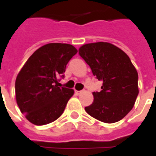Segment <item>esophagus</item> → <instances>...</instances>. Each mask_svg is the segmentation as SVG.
Here are the masks:
<instances>
[{"mask_svg": "<svg viewBox=\"0 0 156 156\" xmlns=\"http://www.w3.org/2000/svg\"><path fill=\"white\" fill-rule=\"evenodd\" d=\"M83 91H77V90H75V94H76L77 95H78V94H80Z\"/></svg>", "mask_w": 156, "mask_h": 156, "instance_id": "34e87169", "label": "esophagus"}]
</instances>
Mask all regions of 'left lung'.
<instances>
[{
  "label": "left lung",
  "mask_w": 156,
  "mask_h": 156,
  "mask_svg": "<svg viewBox=\"0 0 156 156\" xmlns=\"http://www.w3.org/2000/svg\"><path fill=\"white\" fill-rule=\"evenodd\" d=\"M78 53L93 74L103 81L102 90L94 92V102L85 111L107 124L118 122L133 108L139 94L138 73L124 51L108 42L83 45Z\"/></svg>",
  "instance_id": "8db88e82"
}]
</instances>
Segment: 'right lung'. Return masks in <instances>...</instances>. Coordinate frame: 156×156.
Returning <instances> with one entry per match:
<instances>
[{
    "label": "right lung",
    "mask_w": 156,
    "mask_h": 156,
    "mask_svg": "<svg viewBox=\"0 0 156 156\" xmlns=\"http://www.w3.org/2000/svg\"><path fill=\"white\" fill-rule=\"evenodd\" d=\"M78 50L70 44L48 43L36 50L16 77V99L27 119L36 125L55 121L63 113L73 89L58 87L66 66Z\"/></svg>",
    "instance_id": "add662e5"
}]
</instances>
